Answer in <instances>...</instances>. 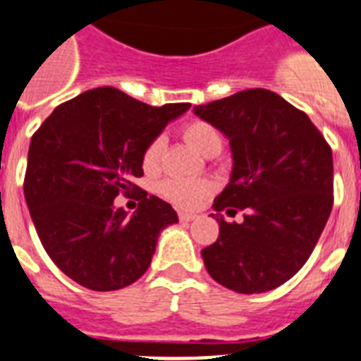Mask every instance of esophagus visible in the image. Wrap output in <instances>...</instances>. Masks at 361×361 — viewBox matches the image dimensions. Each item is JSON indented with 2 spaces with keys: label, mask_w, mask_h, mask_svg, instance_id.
Returning <instances> with one entry per match:
<instances>
[{
  "label": "esophagus",
  "mask_w": 361,
  "mask_h": 361,
  "mask_svg": "<svg viewBox=\"0 0 361 361\" xmlns=\"http://www.w3.org/2000/svg\"><path fill=\"white\" fill-rule=\"evenodd\" d=\"M178 219H180V223H192L193 219H195V215L186 214V212H180V214H178Z\"/></svg>",
  "instance_id": "esophagus-1"
}]
</instances>
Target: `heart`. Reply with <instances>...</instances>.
<instances>
[{
    "instance_id": "heart-1",
    "label": "heart",
    "mask_w": 361,
    "mask_h": 361,
    "mask_svg": "<svg viewBox=\"0 0 361 361\" xmlns=\"http://www.w3.org/2000/svg\"><path fill=\"white\" fill-rule=\"evenodd\" d=\"M183 137L193 149L199 151L204 157L219 153L223 147V138H221L219 131L204 120L188 122L183 128ZM162 151H164V138L162 137H155L147 144L142 155V166L147 171L159 166ZM214 183L204 180V178H166L159 184L160 195L164 197L166 201L173 202L175 206L184 208V210L197 208L206 197L214 193Z\"/></svg>"
}]
</instances>
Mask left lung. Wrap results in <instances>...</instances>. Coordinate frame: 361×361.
<instances>
[{
	"label": "left lung",
	"mask_w": 361,
	"mask_h": 361,
	"mask_svg": "<svg viewBox=\"0 0 361 361\" xmlns=\"http://www.w3.org/2000/svg\"><path fill=\"white\" fill-rule=\"evenodd\" d=\"M230 140V183L215 197L219 237L201 252L219 285L261 294L307 263L332 210V151L303 111L267 89L193 107ZM245 210L243 224L221 211Z\"/></svg>",
	"instance_id": "obj_1"
}]
</instances>
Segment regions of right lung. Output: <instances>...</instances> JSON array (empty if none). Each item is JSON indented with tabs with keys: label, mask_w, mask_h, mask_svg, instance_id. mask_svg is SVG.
<instances>
[{
	"label": "right lung",
	"mask_w": 361,
	"mask_h": 361,
	"mask_svg": "<svg viewBox=\"0 0 361 361\" xmlns=\"http://www.w3.org/2000/svg\"><path fill=\"white\" fill-rule=\"evenodd\" d=\"M192 104L147 106L115 87L78 94L30 138L23 192L43 248L61 272L91 290H118L149 269L160 232L178 223L166 201L141 190L133 216L115 209L137 191L147 144Z\"/></svg>",
	"instance_id": "1"
}]
</instances>
